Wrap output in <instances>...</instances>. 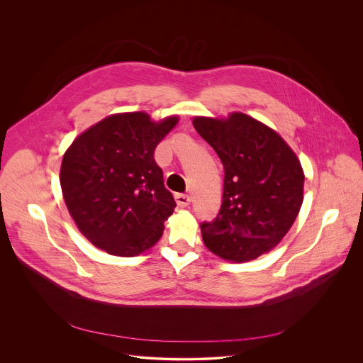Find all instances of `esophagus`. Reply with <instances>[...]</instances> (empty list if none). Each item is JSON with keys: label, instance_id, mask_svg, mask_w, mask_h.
Segmentation results:
<instances>
[{"label": "esophagus", "instance_id": "1", "mask_svg": "<svg viewBox=\"0 0 363 363\" xmlns=\"http://www.w3.org/2000/svg\"><path fill=\"white\" fill-rule=\"evenodd\" d=\"M175 199H177V203L181 206V208H184V206H188L191 203V196L188 194H177Z\"/></svg>", "mask_w": 363, "mask_h": 363}]
</instances>
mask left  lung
Wrapping results in <instances>:
<instances>
[{
	"label": "left lung",
	"mask_w": 363,
	"mask_h": 363,
	"mask_svg": "<svg viewBox=\"0 0 363 363\" xmlns=\"http://www.w3.org/2000/svg\"><path fill=\"white\" fill-rule=\"evenodd\" d=\"M192 125L225 172L220 214L201 225L203 244L227 262L255 260L281 241L300 211L304 172L297 155L274 129L241 112L195 116Z\"/></svg>",
	"instance_id": "8db88e82"
}]
</instances>
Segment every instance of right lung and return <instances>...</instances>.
<instances>
[{
	"label": "right lung",
	"instance_id": "1",
	"mask_svg": "<svg viewBox=\"0 0 363 363\" xmlns=\"http://www.w3.org/2000/svg\"><path fill=\"white\" fill-rule=\"evenodd\" d=\"M115 113L80 133L63 155L60 185L79 231L97 248L135 257L160 241L175 199L153 152L178 123Z\"/></svg>",
	"mask_w": 363,
	"mask_h": 363
}]
</instances>
